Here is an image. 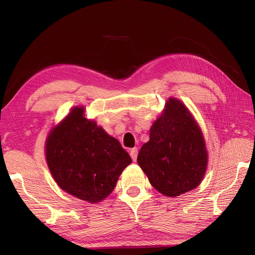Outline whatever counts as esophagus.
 Segmentation results:
<instances>
[{
    "instance_id": "1",
    "label": "esophagus",
    "mask_w": 255,
    "mask_h": 255,
    "mask_svg": "<svg viewBox=\"0 0 255 255\" xmlns=\"http://www.w3.org/2000/svg\"><path fill=\"white\" fill-rule=\"evenodd\" d=\"M137 155H138V149L137 148L130 149V156H131L132 161H136L137 160Z\"/></svg>"
}]
</instances>
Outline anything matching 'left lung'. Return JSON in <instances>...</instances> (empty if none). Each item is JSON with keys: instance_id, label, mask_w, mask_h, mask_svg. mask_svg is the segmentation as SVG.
<instances>
[{"instance_id": "left-lung-1", "label": "left lung", "mask_w": 255, "mask_h": 255, "mask_svg": "<svg viewBox=\"0 0 255 255\" xmlns=\"http://www.w3.org/2000/svg\"><path fill=\"white\" fill-rule=\"evenodd\" d=\"M137 161L151 185L166 196H180L199 185L207 167V151L202 131L182 102L167 101Z\"/></svg>"}]
</instances>
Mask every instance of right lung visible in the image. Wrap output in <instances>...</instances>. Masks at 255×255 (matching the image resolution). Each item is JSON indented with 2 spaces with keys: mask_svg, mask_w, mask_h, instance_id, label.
<instances>
[{
  "mask_svg": "<svg viewBox=\"0 0 255 255\" xmlns=\"http://www.w3.org/2000/svg\"><path fill=\"white\" fill-rule=\"evenodd\" d=\"M51 174L63 191L90 203H99L115 188L131 158L117 139L84 117L75 107L53 129L46 142Z\"/></svg>",
  "mask_w": 255,
  "mask_h": 255,
  "instance_id": "add662e5",
  "label": "right lung"
}]
</instances>
